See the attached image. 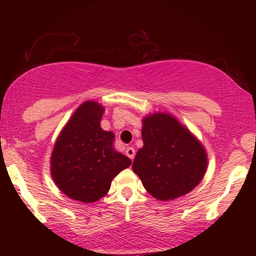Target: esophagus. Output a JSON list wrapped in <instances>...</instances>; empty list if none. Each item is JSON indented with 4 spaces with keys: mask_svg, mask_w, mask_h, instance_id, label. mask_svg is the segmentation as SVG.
<instances>
[{
    "mask_svg": "<svg viewBox=\"0 0 256 256\" xmlns=\"http://www.w3.org/2000/svg\"><path fill=\"white\" fill-rule=\"evenodd\" d=\"M134 154H136V152H134V149L132 148V146H128V148H126V155H128L131 160L134 158Z\"/></svg>",
    "mask_w": 256,
    "mask_h": 256,
    "instance_id": "1",
    "label": "esophagus"
}]
</instances>
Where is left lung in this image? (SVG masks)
<instances>
[{"instance_id": "obj_1", "label": "left lung", "mask_w": 256, "mask_h": 256, "mask_svg": "<svg viewBox=\"0 0 256 256\" xmlns=\"http://www.w3.org/2000/svg\"><path fill=\"white\" fill-rule=\"evenodd\" d=\"M142 122L143 146L134 160V172L146 192L160 201L186 195L207 170L204 146L171 114H150Z\"/></svg>"}]
</instances>
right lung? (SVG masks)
I'll return each mask as SVG.
<instances>
[{
	"label": "right lung",
	"instance_id": "1",
	"mask_svg": "<svg viewBox=\"0 0 256 256\" xmlns=\"http://www.w3.org/2000/svg\"><path fill=\"white\" fill-rule=\"evenodd\" d=\"M104 108L85 101L76 110L55 142L50 173L64 195L91 204L104 198L112 180L131 160L113 148L114 134L101 128Z\"/></svg>",
	"mask_w": 256,
	"mask_h": 256
}]
</instances>
